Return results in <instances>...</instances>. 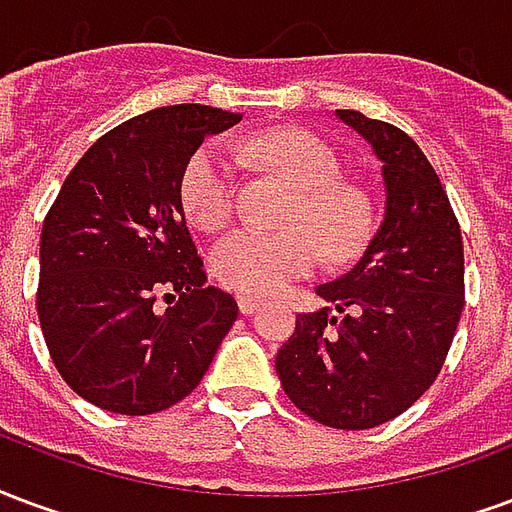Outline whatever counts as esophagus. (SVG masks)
<instances>
[{"mask_svg":"<svg viewBox=\"0 0 512 512\" xmlns=\"http://www.w3.org/2000/svg\"><path fill=\"white\" fill-rule=\"evenodd\" d=\"M237 305H240V311L245 313V316H251V313L261 305V300L259 297H251V294H237Z\"/></svg>","mask_w":512,"mask_h":512,"instance_id":"esophagus-1","label":"esophagus"}]
</instances>
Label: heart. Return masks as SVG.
I'll return each instance as SVG.
<instances>
[{
    "mask_svg": "<svg viewBox=\"0 0 512 512\" xmlns=\"http://www.w3.org/2000/svg\"><path fill=\"white\" fill-rule=\"evenodd\" d=\"M245 163L272 171L292 188L283 210L286 231H234L212 248L210 264L223 286L242 294H278L316 270L324 256L349 261L374 229V204L363 188L341 179V163L322 138L300 128L264 130L240 144ZM182 210L199 229H226L234 218V174L215 144L193 152L179 179Z\"/></svg>",
    "mask_w": 512,
    "mask_h": 512,
    "instance_id": "b5f03b06",
    "label": "heart"
}]
</instances>
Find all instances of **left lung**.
<instances>
[{"mask_svg": "<svg viewBox=\"0 0 512 512\" xmlns=\"http://www.w3.org/2000/svg\"><path fill=\"white\" fill-rule=\"evenodd\" d=\"M382 160L384 215L352 270L316 294L275 357L283 393L311 420L365 431L434 384L464 311V242L423 149L382 119L338 111ZM336 316H332V308Z\"/></svg>", "mask_w": 512, "mask_h": 512, "instance_id": "8db88e82", "label": "left lung"}]
</instances>
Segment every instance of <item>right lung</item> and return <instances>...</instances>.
<instances>
[{
	"instance_id": "add662e5",
	"label": "right lung",
	"mask_w": 512,
	"mask_h": 512,
	"mask_svg": "<svg viewBox=\"0 0 512 512\" xmlns=\"http://www.w3.org/2000/svg\"><path fill=\"white\" fill-rule=\"evenodd\" d=\"M240 119L196 103L128 119L84 152L51 204L37 319L59 376L89 404L130 417L179 404L237 322L234 297L207 286L179 179L204 138Z\"/></svg>"
}]
</instances>
